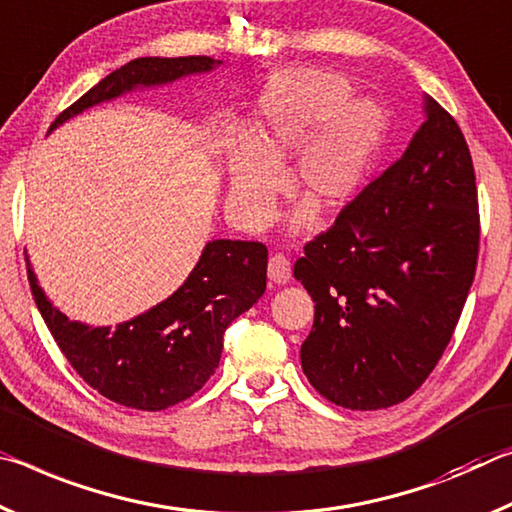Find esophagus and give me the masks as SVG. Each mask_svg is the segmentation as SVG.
I'll list each match as a JSON object with an SVG mask.
<instances>
[{
	"label": "esophagus",
	"mask_w": 512,
	"mask_h": 512,
	"mask_svg": "<svg viewBox=\"0 0 512 512\" xmlns=\"http://www.w3.org/2000/svg\"><path fill=\"white\" fill-rule=\"evenodd\" d=\"M290 261L283 254H274L270 258V263H267V279H270L272 283H276V286H286V283L290 281Z\"/></svg>",
	"instance_id": "34e87169"
}]
</instances>
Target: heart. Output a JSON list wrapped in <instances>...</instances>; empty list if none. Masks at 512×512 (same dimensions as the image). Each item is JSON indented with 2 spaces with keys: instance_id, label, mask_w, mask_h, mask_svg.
I'll return each instance as SVG.
<instances>
[{
  "instance_id": "heart-1",
  "label": "heart",
  "mask_w": 512,
  "mask_h": 512,
  "mask_svg": "<svg viewBox=\"0 0 512 512\" xmlns=\"http://www.w3.org/2000/svg\"><path fill=\"white\" fill-rule=\"evenodd\" d=\"M345 77L322 70L281 74L251 127L226 156V204L245 224H265L283 188L281 163L299 149L292 188L315 213L345 208L385 136V113L370 99H349ZM301 220V217H299Z\"/></svg>"
}]
</instances>
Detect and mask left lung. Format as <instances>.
Wrapping results in <instances>:
<instances>
[{
    "instance_id": "1",
    "label": "left lung",
    "mask_w": 512,
    "mask_h": 512,
    "mask_svg": "<svg viewBox=\"0 0 512 512\" xmlns=\"http://www.w3.org/2000/svg\"><path fill=\"white\" fill-rule=\"evenodd\" d=\"M479 256V201L463 131L433 97L404 156L304 247L315 301L301 370L331 404L408 399L449 345Z\"/></svg>"
}]
</instances>
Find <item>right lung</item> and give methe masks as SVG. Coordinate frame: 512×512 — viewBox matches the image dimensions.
I'll list each match as a JSON object with an SVG mask.
<instances>
[{
  "label": "right lung",
  "mask_w": 512,
  "mask_h": 512,
  "mask_svg": "<svg viewBox=\"0 0 512 512\" xmlns=\"http://www.w3.org/2000/svg\"><path fill=\"white\" fill-rule=\"evenodd\" d=\"M220 65L208 56L133 58L58 115L49 133L92 106L208 74ZM24 258L38 311L70 365L99 395L138 410H163L201 390L220 365L226 326L263 297L267 283L265 245L211 240L170 297L111 329L58 311L40 288L27 251Z\"/></svg>",
  "instance_id": "obj_1"
}]
</instances>
